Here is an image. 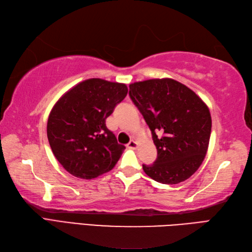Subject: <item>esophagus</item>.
I'll return each mask as SVG.
<instances>
[{"label":"esophagus","mask_w":252,"mask_h":252,"mask_svg":"<svg viewBox=\"0 0 252 252\" xmlns=\"http://www.w3.org/2000/svg\"><path fill=\"white\" fill-rule=\"evenodd\" d=\"M128 149H131V150H136L138 148V143L135 140H130L129 143L127 144Z\"/></svg>","instance_id":"esophagus-1"}]
</instances>
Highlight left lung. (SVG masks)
I'll return each mask as SVG.
<instances>
[{
	"instance_id": "obj_1",
	"label": "left lung",
	"mask_w": 252,
	"mask_h": 252,
	"mask_svg": "<svg viewBox=\"0 0 252 252\" xmlns=\"http://www.w3.org/2000/svg\"><path fill=\"white\" fill-rule=\"evenodd\" d=\"M129 96L152 132L158 158L142 165L147 175L177 184L202 165L208 150L211 116L192 89L172 79H153L129 85Z\"/></svg>"
}]
</instances>
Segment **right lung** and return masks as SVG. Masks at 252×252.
I'll return each instance as SVG.
<instances>
[{"instance_id": "obj_1", "label": "right lung", "mask_w": 252, "mask_h": 252, "mask_svg": "<svg viewBox=\"0 0 252 252\" xmlns=\"http://www.w3.org/2000/svg\"><path fill=\"white\" fill-rule=\"evenodd\" d=\"M128 93L125 84L89 79L66 92L52 109L47 138L55 158L72 176L97 178L113 169L124 145L105 120Z\"/></svg>"}]
</instances>
